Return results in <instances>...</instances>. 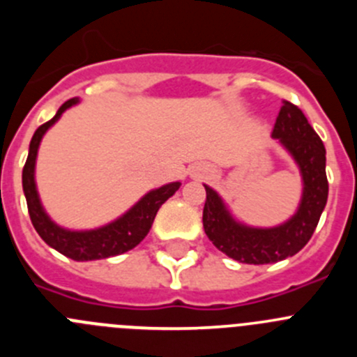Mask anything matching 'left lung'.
<instances>
[{"label": "left lung", "mask_w": 357, "mask_h": 357, "mask_svg": "<svg viewBox=\"0 0 357 357\" xmlns=\"http://www.w3.org/2000/svg\"><path fill=\"white\" fill-rule=\"evenodd\" d=\"M272 137L293 155L302 173L304 193L301 207L284 225L273 229H252L232 220L216 191L206 185L204 230L218 250L247 264L277 263L291 257L307 245L321 211L327 204L329 182L326 175V146L301 109L282 102Z\"/></svg>", "instance_id": "obj_1"}]
</instances>
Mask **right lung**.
Listing matches in <instances>:
<instances>
[{
  "mask_svg": "<svg viewBox=\"0 0 357 357\" xmlns=\"http://www.w3.org/2000/svg\"><path fill=\"white\" fill-rule=\"evenodd\" d=\"M77 102V98H71L66 103H62L61 109L56 110L55 118L40 125L36 130L30 141V151H28V159L23 168V191L24 197H26L31 223L36 227L37 234L48 243L50 247L59 250L73 261L105 259V257H112V255H119L123 252L132 250L143 241L144 236L150 232L151 223L155 220L159 207L169 197L175 195L176 189L181 188V182H172V184L162 185L155 191H150L127 214H123L119 220L102 227V229L73 232V230H66L62 227L55 225L44 213L39 202V195H37L36 178H33L37 150H39V143L43 139V135L46 134V130L52 127L56 119L61 118L66 109H69Z\"/></svg>",
  "mask_w": 357,
  "mask_h": 357,
  "instance_id": "add662e5",
  "label": "right lung"
}]
</instances>
